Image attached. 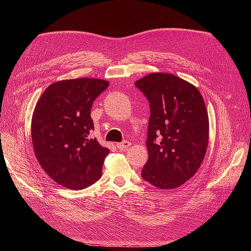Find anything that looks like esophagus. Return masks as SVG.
I'll return each mask as SVG.
<instances>
[{"label":"esophagus","mask_w":251,"mask_h":251,"mask_svg":"<svg viewBox=\"0 0 251 251\" xmlns=\"http://www.w3.org/2000/svg\"><path fill=\"white\" fill-rule=\"evenodd\" d=\"M130 146H131V142L130 141H124V142H120V143H117V148L119 149V150H121V151H125V150H126L127 148H130Z\"/></svg>","instance_id":"esophagus-1"}]
</instances>
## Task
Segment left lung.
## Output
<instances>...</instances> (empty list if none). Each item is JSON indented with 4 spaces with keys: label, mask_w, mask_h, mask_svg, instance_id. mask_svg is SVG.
<instances>
[{
    "label": "left lung",
    "mask_w": 251,
    "mask_h": 251,
    "mask_svg": "<svg viewBox=\"0 0 251 251\" xmlns=\"http://www.w3.org/2000/svg\"><path fill=\"white\" fill-rule=\"evenodd\" d=\"M135 85L151 108L149 159L141 176L160 189L177 188L194 176L206 154L209 123L203 97L171 73H151Z\"/></svg>",
    "instance_id": "left-lung-1"
}]
</instances>
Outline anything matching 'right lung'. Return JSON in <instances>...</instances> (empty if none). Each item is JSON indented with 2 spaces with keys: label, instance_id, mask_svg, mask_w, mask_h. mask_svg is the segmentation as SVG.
<instances>
[{
  "label": "right lung",
  "instance_id": "add662e5",
  "mask_svg": "<svg viewBox=\"0 0 251 251\" xmlns=\"http://www.w3.org/2000/svg\"><path fill=\"white\" fill-rule=\"evenodd\" d=\"M109 87L100 78L53 82L37 100L31 120L34 154L42 169L56 183L83 189L101 177L109 149L91 137V108Z\"/></svg>",
  "mask_w": 251,
  "mask_h": 251
}]
</instances>
